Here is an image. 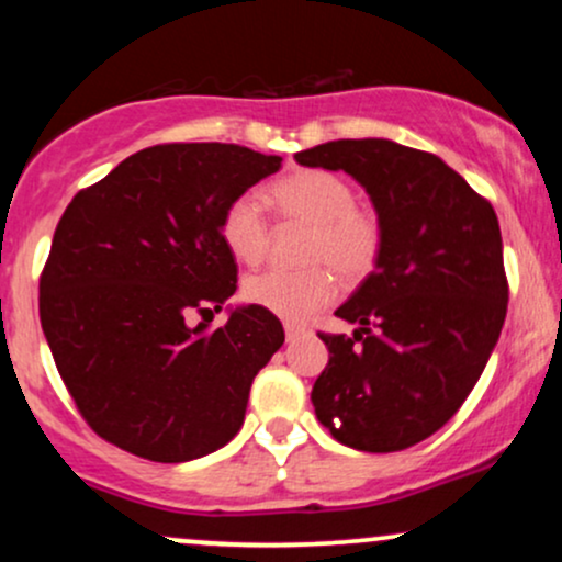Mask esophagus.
<instances>
[{"mask_svg": "<svg viewBox=\"0 0 562 562\" xmlns=\"http://www.w3.org/2000/svg\"><path fill=\"white\" fill-rule=\"evenodd\" d=\"M306 325H299V322H285V338L288 340H295L301 338V335H306Z\"/></svg>", "mask_w": 562, "mask_h": 562, "instance_id": "1", "label": "esophagus"}]
</instances>
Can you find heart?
Returning <instances> with one entry per match:
<instances>
[{"instance_id":"heart-1","label":"heart","mask_w":562,"mask_h":562,"mask_svg":"<svg viewBox=\"0 0 562 562\" xmlns=\"http://www.w3.org/2000/svg\"><path fill=\"white\" fill-rule=\"evenodd\" d=\"M277 214L285 222L306 224L312 235L303 245V263L288 272L269 269L245 280V301L274 317L306 322L330 306L338 295V273L359 285L380 267L385 248L383 218L372 205L359 203L357 187L346 177L322 169L293 171L269 187ZM218 237L235 261L256 267L272 245V224L250 192L232 198L218 216Z\"/></svg>"}]
</instances>
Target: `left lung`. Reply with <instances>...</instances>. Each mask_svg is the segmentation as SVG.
Instances as JSON below:
<instances>
[{"instance_id":"obj_1","label":"left lung","mask_w":562,"mask_h":562,"mask_svg":"<svg viewBox=\"0 0 562 562\" xmlns=\"http://www.w3.org/2000/svg\"><path fill=\"white\" fill-rule=\"evenodd\" d=\"M351 173L385 227L380 267L319 333L330 351L312 389L317 420L359 451H402L465 404L505 325L509 285L486 198L434 153L389 139H338L295 153Z\"/></svg>"}]
</instances>
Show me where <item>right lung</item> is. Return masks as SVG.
I'll use <instances>...</instances> for the list:
<instances>
[{"label": "right lung", "mask_w": 562, "mask_h": 562, "mask_svg": "<svg viewBox=\"0 0 562 562\" xmlns=\"http://www.w3.org/2000/svg\"><path fill=\"white\" fill-rule=\"evenodd\" d=\"M280 164L243 145L166 142L68 203L38 277V317L76 409L108 443L187 462L240 430L250 383L285 333L259 306L209 330L237 290L218 216Z\"/></svg>", "instance_id": "obj_1"}]
</instances>
